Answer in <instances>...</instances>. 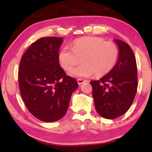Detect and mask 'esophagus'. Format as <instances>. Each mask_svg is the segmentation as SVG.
I'll return each mask as SVG.
<instances>
[{
  "instance_id": "esophagus-1",
  "label": "esophagus",
  "mask_w": 152,
  "mask_h": 152,
  "mask_svg": "<svg viewBox=\"0 0 152 152\" xmlns=\"http://www.w3.org/2000/svg\"><path fill=\"white\" fill-rule=\"evenodd\" d=\"M77 82H78V84H79V85H81L82 83H84V82H86V81H85V80L81 79V78H78V79L77 80Z\"/></svg>"
}]
</instances>
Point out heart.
<instances>
[{
  "label": "heart",
  "mask_w": 152,
  "mask_h": 152,
  "mask_svg": "<svg viewBox=\"0 0 152 152\" xmlns=\"http://www.w3.org/2000/svg\"><path fill=\"white\" fill-rule=\"evenodd\" d=\"M118 50L114 43L99 37H84L76 40L71 48L65 46L58 53V62L64 71H70L74 77L103 76L114 69L118 60Z\"/></svg>",
  "instance_id": "heart-1"
}]
</instances>
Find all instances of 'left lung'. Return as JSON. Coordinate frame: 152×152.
Instances as JSON below:
<instances>
[{
  "instance_id": "8db88e82",
  "label": "left lung",
  "mask_w": 152,
  "mask_h": 152,
  "mask_svg": "<svg viewBox=\"0 0 152 152\" xmlns=\"http://www.w3.org/2000/svg\"><path fill=\"white\" fill-rule=\"evenodd\" d=\"M114 41L118 47V56L114 69L99 81H91L96 110L107 119H114L128 111L138 86L137 61L133 50L121 40Z\"/></svg>"
}]
</instances>
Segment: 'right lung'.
Returning <instances> with one entry per match:
<instances>
[{"mask_svg":"<svg viewBox=\"0 0 152 152\" xmlns=\"http://www.w3.org/2000/svg\"><path fill=\"white\" fill-rule=\"evenodd\" d=\"M62 38H41L26 50L20 60L18 83L31 114L44 122L61 119L67 111L78 84L66 76L58 62Z\"/></svg>","mask_w":152,"mask_h":152,"instance_id":"add662e5","label":"right lung"}]
</instances>
